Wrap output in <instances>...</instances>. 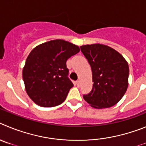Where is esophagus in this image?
I'll use <instances>...</instances> for the list:
<instances>
[{
  "instance_id": "obj_1",
  "label": "esophagus",
  "mask_w": 146,
  "mask_h": 146,
  "mask_svg": "<svg viewBox=\"0 0 146 146\" xmlns=\"http://www.w3.org/2000/svg\"><path fill=\"white\" fill-rule=\"evenodd\" d=\"M76 84L78 86H80V81H79V80H77V81H76Z\"/></svg>"
}]
</instances>
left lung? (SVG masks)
Masks as SVG:
<instances>
[{
	"mask_svg": "<svg viewBox=\"0 0 146 146\" xmlns=\"http://www.w3.org/2000/svg\"><path fill=\"white\" fill-rule=\"evenodd\" d=\"M81 51L91 66L93 87L83 96L94 108H106L115 105L128 87L129 65L120 53L100 44L84 45Z\"/></svg>",
	"mask_w": 146,
	"mask_h": 146,
	"instance_id": "left-lung-1",
	"label": "left lung"
}]
</instances>
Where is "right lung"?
<instances>
[{
  "instance_id": "obj_1",
  "label": "right lung",
  "mask_w": 146,
  "mask_h": 146,
  "mask_svg": "<svg viewBox=\"0 0 146 146\" xmlns=\"http://www.w3.org/2000/svg\"><path fill=\"white\" fill-rule=\"evenodd\" d=\"M78 46L57 39L35 46L29 54L22 70L25 90L41 107H54L65 101L73 86L68 78L66 61L79 52Z\"/></svg>"
}]
</instances>
